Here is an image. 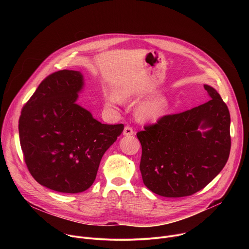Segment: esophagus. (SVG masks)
<instances>
[{
    "label": "esophagus",
    "instance_id": "obj_1",
    "mask_svg": "<svg viewBox=\"0 0 249 249\" xmlns=\"http://www.w3.org/2000/svg\"><path fill=\"white\" fill-rule=\"evenodd\" d=\"M133 134H134V131H133V129L130 126H126L124 128V131H123V135L124 136H132Z\"/></svg>",
    "mask_w": 249,
    "mask_h": 249
}]
</instances>
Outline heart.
Masks as SVG:
<instances>
[{
    "label": "heart",
    "mask_w": 249,
    "mask_h": 249,
    "mask_svg": "<svg viewBox=\"0 0 249 249\" xmlns=\"http://www.w3.org/2000/svg\"><path fill=\"white\" fill-rule=\"evenodd\" d=\"M131 96L130 91L122 93L123 98ZM120 102V99L115 94L106 96V103L109 106H115ZM170 107V98L164 92H159L142 102L137 108V116L142 122H157L163 118Z\"/></svg>",
    "instance_id": "1"
}]
</instances>
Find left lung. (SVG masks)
Returning <instances> with one entry per match:
<instances>
[{
	"mask_svg": "<svg viewBox=\"0 0 249 249\" xmlns=\"http://www.w3.org/2000/svg\"><path fill=\"white\" fill-rule=\"evenodd\" d=\"M211 98L190 110L166 115L137 133L142 145L144 184L163 197L192 195L226 165L231 151V116L218 91L204 85Z\"/></svg>",
	"mask_w": 249,
	"mask_h": 249,
	"instance_id": "1",
	"label": "left lung"
}]
</instances>
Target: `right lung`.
<instances>
[{"mask_svg": "<svg viewBox=\"0 0 249 249\" xmlns=\"http://www.w3.org/2000/svg\"><path fill=\"white\" fill-rule=\"evenodd\" d=\"M85 87L79 71L48 76L23 106L18 133L27 168L42 186L62 193L89 189L102 156L123 124H102L77 103Z\"/></svg>", "mask_w": 249, "mask_h": 249, "instance_id": "obj_1", "label": "right lung"}]
</instances>
